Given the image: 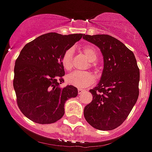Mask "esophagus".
Instances as JSON below:
<instances>
[{"label":"esophagus","mask_w":152,"mask_h":152,"mask_svg":"<svg viewBox=\"0 0 152 152\" xmlns=\"http://www.w3.org/2000/svg\"><path fill=\"white\" fill-rule=\"evenodd\" d=\"M83 92H84L83 89H80H80H78V94H82Z\"/></svg>","instance_id":"esophagus-1"}]
</instances>
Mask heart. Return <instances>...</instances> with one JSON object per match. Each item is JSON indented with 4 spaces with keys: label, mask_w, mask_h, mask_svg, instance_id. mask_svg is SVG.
Here are the masks:
<instances>
[{
    "label": "heart",
    "mask_w": 152,
    "mask_h": 152,
    "mask_svg": "<svg viewBox=\"0 0 152 152\" xmlns=\"http://www.w3.org/2000/svg\"><path fill=\"white\" fill-rule=\"evenodd\" d=\"M73 48H69L64 52L61 58V64L64 69L70 71L73 67ZM83 52L88 61L91 62V66H94V63L97 60V52L94 48L90 46L83 47ZM94 76L89 72H74L67 76L68 83L79 88H86L94 82Z\"/></svg>",
    "instance_id": "1"
}]
</instances>
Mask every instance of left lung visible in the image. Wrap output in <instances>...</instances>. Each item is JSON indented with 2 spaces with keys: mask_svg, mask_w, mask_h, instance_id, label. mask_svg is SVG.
Wrapping results in <instances>:
<instances>
[{
  "mask_svg": "<svg viewBox=\"0 0 152 152\" xmlns=\"http://www.w3.org/2000/svg\"><path fill=\"white\" fill-rule=\"evenodd\" d=\"M100 48L104 60L99 83L89 91L92 101L84 108V118L92 127L113 130L121 125L139 96L140 69L133 52L108 34H83Z\"/></svg>",
  "mask_w": 152,
  "mask_h": 152,
  "instance_id": "1",
  "label": "left lung"
}]
</instances>
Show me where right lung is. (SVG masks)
I'll use <instances>...</instances> for the list:
<instances>
[{
    "label": "right lung",
    "instance_id": "right-lung-1",
    "mask_svg": "<svg viewBox=\"0 0 152 152\" xmlns=\"http://www.w3.org/2000/svg\"><path fill=\"white\" fill-rule=\"evenodd\" d=\"M82 37L83 34L46 33L22 49L15 61L13 86L20 112L33 122L58 121L64 115L65 102L77 95L73 86L60 87L65 75L61 58Z\"/></svg>",
    "mask_w": 152,
    "mask_h": 152
}]
</instances>
